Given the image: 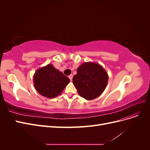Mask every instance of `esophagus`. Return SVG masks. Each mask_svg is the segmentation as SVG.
Returning <instances> with one entry per match:
<instances>
[{"instance_id":"1","label":"esophagus","mask_w":150,"mask_h":150,"mask_svg":"<svg viewBox=\"0 0 150 150\" xmlns=\"http://www.w3.org/2000/svg\"><path fill=\"white\" fill-rule=\"evenodd\" d=\"M68 77H69V79H70L71 81H72V78H73V76H72V74H71V75H69V76H68Z\"/></svg>"}]
</instances>
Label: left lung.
Returning <instances> with one entry per match:
<instances>
[{
    "label": "left lung",
    "instance_id": "left-lung-1",
    "mask_svg": "<svg viewBox=\"0 0 150 150\" xmlns=\"http://www.w3.org/2000/svg\"><path fill=\"white\" fill-rule=\"evenodd\" d=\"M108 81V76L103 67L93 62L81 64L72 78L79 94L88 100L100 96L106 87Z\"/></svg>",
    "mask_w": 150,
    "mask_h": 150
}]
</instances>
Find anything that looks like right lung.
Instances as JSON below:
<instances>
[{
	"instance_id": "add662e5",
	"label": "right lung",
	"mask_w": 150,
	"mask_h": 150,
	"mask_svg": "<svg viewBox=\"0 0 150 150\" xmlns=\"http://www.w3.org/2000/svg\"><path fill=\"white\" fill-rule=\"evenodd\" d=\"M33 79L37 91L49 98H54L59 95L70 81L67 76L51 64L38 69Z\"/></svg>"
}]
</instances>
